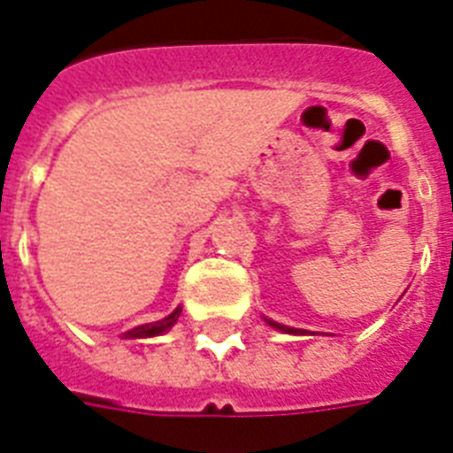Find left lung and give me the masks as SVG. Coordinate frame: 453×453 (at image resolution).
<instances>
[{"label": "left lung", "mask_w": 453, "mask_h": 453, "mask_svg": "<svg viewBox=\"0 0 453 453\" xmlns=\"http://www.w3.org/2000/svg\"><path fill=\"white\" fill-rule=\"evenodd\" d=\"M266 323L271 325V327H276V329H280V332H288V334H303V329H295V327H285V325H280V323H273V320H269V318H266Z\"/></svg>", "instance_id": "left-lung-1"}]
</instances>
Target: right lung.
<instances>
[{
	"instance_id": "obj_1",
	"label": "right lung",
	"mask_w": 453,
	"mask_h": 453,
	"mask_svg": "<svg viewBox=\"0 0 453 453\" xmlns=\"http://www.w3.org/2000/svg\"><path fill=\"white\" fill-rule=\"evenodd\" d=\"M180 313H182V306H177V309L173 311L168 318H164V320H157V323H147V325H140V327H133L130 332H126L124 336L126 339H147V336L164 334V332H168V329L177 323Z\"/></svg>"
}]
</instances>
